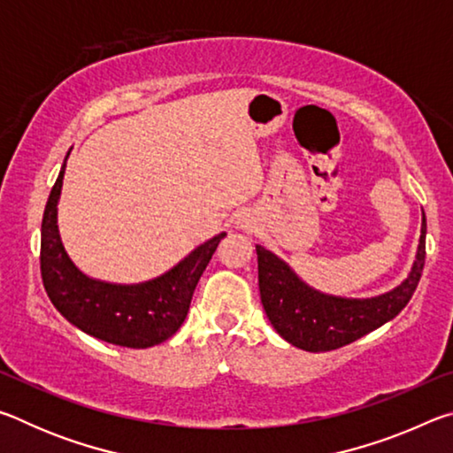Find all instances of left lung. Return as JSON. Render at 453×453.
Masks as SVG:
<instances>
[{
	"label": "left lung",
	"mask_w": 453,
	"mask_h": 453,
	"mask_svg": "<svg viewBox=\"0 0 453 453\" xmlns=\"http://www.w3.org/2000/svg\"><path fill=\"white\" fill-rule=\"evenodd\" d=\"M259 294L272 326L291 346L305 351H332L373 332L400 313L416 291L426 264V216L410 278L386 296L343 300L305 286L278 256L256 245Z\"/></svg>",
	"instance_id": "1"
}]
</instances>
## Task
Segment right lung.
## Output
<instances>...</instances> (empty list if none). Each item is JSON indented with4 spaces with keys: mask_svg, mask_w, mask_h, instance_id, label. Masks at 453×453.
I'll return each instance as SVG.
<instances>
[{
    "mask_svg": "<svg viewBox=\"0 0 453 453\" xmlns=\"http://www.w3.org/2000/svg\"><path fill=\"white\" fill-rule=\"evenodd\" d=\"M64 172L65 164L42 219L40 270L51 303L81 332L113 346L143 349L165 342L186 319L197 281L226 234L199 245L173 270L148 283L113 286L89 280L72 264L59 240L58 199Z\"/></svg>",
    "mask_w": 453,
    "mask_h": 453,
    "instance_id": "add662e5",
    "label": "right lung"
}]
</instances>
